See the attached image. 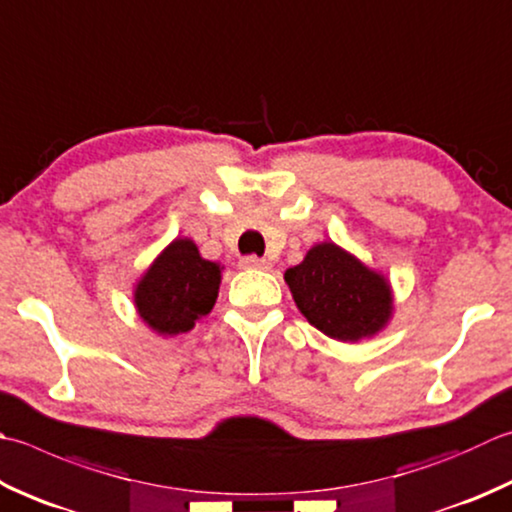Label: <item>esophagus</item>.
Here are the masks:
<instances>
[{
    "label": "esophagus",
    "mask_w": 512,
    "mask_h": 512,
    "mask_svg": "<svg viewBox=\"0 0 512 512\" xmlns=\"http://www.w3.org/2000/svg\"><path fill=\"white\" fill-rule=\"evenodd\" d=\"M239 266L242 268H253V270H268L270 268V262L268 259H264V257H255V255H250V257H242L239 259Z\"/></svg>",
    "instance_id": "34e87169"
}]
</instances>
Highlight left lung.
I'll use <instances>...</instances> for the list:
<instances>
[{
  "label": "left lung",
  "instance_id": "1",
  "mask_svg": "<svg viewBox=\"0 0 512 512\" xmlns=\"http://www.w3.org/2000/svg\"><path fill=\"white\" fill-rule=\"evenodd\" d=\"M284 279L299 313L337 342L373 337L393 317L388 279L335 242L315 244Z\"/></svg>",
  "mask_w": 512,
  "mask_h": 512
}]
</instances>
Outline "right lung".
I'll return each mask as SVG.
<instances>
[{
    "instance_id": "add662e5",
    "label": "right lung",
    "mask_w": 512,
    "mask_h": 512,
    "mask_svg": "<svg viewBox=\"0 0 512 512\" xmlns=\"http://www.w3.org/2000/svg\"><path fill=\"white\" fill-rule=\"evenodd\" d=\"M222 284V266L199 255L188 237L170 242L133 290L137 315L162 337L188 333L213 310Z\"/></svg>"
}]
</instances>
